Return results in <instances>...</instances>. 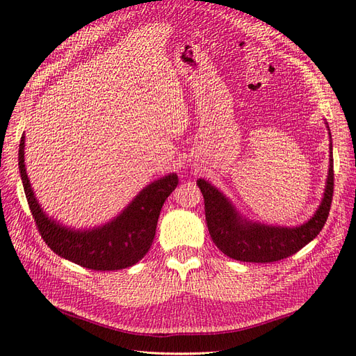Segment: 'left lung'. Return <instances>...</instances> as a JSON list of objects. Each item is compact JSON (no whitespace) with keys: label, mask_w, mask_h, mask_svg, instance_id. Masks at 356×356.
Returning <instances> with one entry per match:
<instances>
[{"label":"left lung","mask_w":356,"mask_h":356,"mask_svg":"<svg viewBox=\"0 0 356 356\" xmlns=\"http://www.w3.org/2000/svg\"><path fill=\"white\" fill-rule=\"evenodd\" d=\"M325 124L330 131L328 123ZM197 186L204 199V215H207L209 234L220 251L233 260L246 263L279 261L296 254L310 241H314L328 218L334 191L331 134L330 168L324 197H322L314 217L296 227L268 225L248 220L234 208L232 200L217 187H213L211 182L199 178Z\"/></svg>","instance_id":"1"}]
</instances>
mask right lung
<instances>
[{
	"instance_id": "add662e5",
	"label": "right lung",
	"mask_w": 356,
	"mask_h": 356,
	"mask_svg": "<svg viewBox=\"0 0 356 356\" xmlns=\"http://www.w3.org/2000/svg\"><path fill=\"white\" fill-rule=\"evenodd\" d=\"M19 170L32 217L50 250L81 267L102 272L120 270L143 260L154 241L161 207L178 186L177 174L159 178L111 221L93 229H71L49 217L34 195L25 168V135L19 144Z\"/></svg>"
}]
</instances>
